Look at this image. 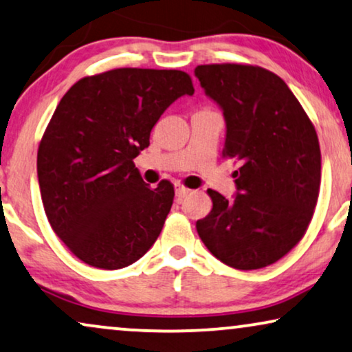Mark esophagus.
I'll return each mask as SVG.
<instances>
[{"label":"esophagus","mask_w":352,"mask_h":352,"mask_svg":"<svg viewBox=\"0 0 352 352\" xmlns=\"http://www.w3.org/2000/svg\"><path fill=\"white\" fill-rule=\"evenodd\" d=\"M191 193V190L190 188H185L184 185H177L175 186V196L179 199H182V198H185V196H188Z\"/></svg>","instance_id":"34e87169"}]
</instances>
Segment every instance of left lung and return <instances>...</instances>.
I'll return each mask as SVG.
<instances>
[{
  "instance_id": "8db88e82",
  "label": "left lung",
  "mask_w": 352,
  "mask_h": 352,
  "mask_svg": "<svg viewBox=\"0 0 352 352\" xmlns=\"http://www.w3.org/2000/svg\"><path fill=\"white\" fill-rule=\"evenodd\" d=\"M195 75L223 112V156L235 157L236 193L208 190L212 210L196 222L206 248L240 270L267 267L304 236L320 188V146L287 83L241 64L198 65Z\"/></svg>"
}]
</instances>
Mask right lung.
I'll return each instance as SVG.
<instances>
[{"label":"right lung","mask_w":352,"mask_h":352,"mask_svg":"<svg viewBox=\"0 0 352 352\" xmlns=\"http://www.w3.org/2000/svg\"><path fill=\"white\" fill-rule=\"evenodd\" d=\"M193 93L182 70L125 67L82 78L59 101L36 172L51 227L85 264L122 269L157 240L173 186L148 188L133 159L164 111Z\"/></svg>","instance_id":"add662e5"}]
</instances>
